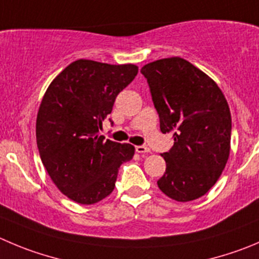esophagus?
I'll return each mask as SVG.
<instances>
[{
	"mask_svg": "<svg viewBox=\"0 0 259 259\" xmlns=\"http://www.w3.org/2000/svg\"><path fill=\"white\" fill-rule=\"evenodd\" d=\"M136 151L139 154H149V152H151V150L147 146H136Z\"/></svg>",
	"mask_w": 259,
	"mask_h": 259,
	"instance_id": "obj_1",
	"label": "esophagus"
}]
</instances>
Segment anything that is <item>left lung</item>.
I'll return each instance as SVG.
<instances>
[{"label":"left lung","mask_w":259,"mask_h":259,"mask_svg":"<svg viewBox=\"0 0 259 259\" xmlns=\"http://www.w3.org/2000/svg\"><path fill=\"white\" fill-rule=\"evenodd\" d=\"M141 72L159 113L160 131L174 139L161 155L166 169L157 186L178 202L199 198L220 178L230 155L228 102L210 76L181 57L154 61Z\"/></svg>","instance_id":"obj_1"}]
</instances>
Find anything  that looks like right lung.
Masks as SVG:
<instances>
[{
    "instance_id": "obj_1",
    "label": "right lung",
    "mask_w": 259,
    "mask_h": 259,
    "mask_svg": "<svg viewBox=\"0 0 259 259\" xmlns=\"http://www.w3.org/2000/svg\"><path fill=\"white\" fill-rule=\"evenodd\" d=\"M139 72L136 65L77 60L51 82L36 115V145L44 168L65 196L93 205L109 196L120 164L135 147L104 141L103 120L120 91Z\"/></svg>"
}]
</instances>
